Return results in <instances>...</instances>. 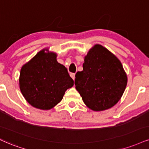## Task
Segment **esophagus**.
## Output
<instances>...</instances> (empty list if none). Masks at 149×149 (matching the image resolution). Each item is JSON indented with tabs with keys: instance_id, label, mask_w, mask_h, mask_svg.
<instances>
[{
	"instance_id": "esophagus-1",
	"label": "esophagus",
	"mask_w": 149,
	"mask_h": 149,
	"mask_svg": "<svg viewBox=\"0 0 149 149\" xmlns=\"http://www.w3.org/2000/svg\"><path fill=\"white\" fill-rule=\"evenodd\" d=\"M70 76H71V78H73V80H74V79H75V73H71V74H70Z\"/></svg>"
}]
</instances>
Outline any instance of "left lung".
Returning a JSON list of instances; mask_svg holds the SVG:
<instances>
[{
    "label": "left lung",
    "instance_id": "8db88e82",
    "mask_svg": "<svg viewBox=\"0 0 149 149\" xmlns=\"http://www.w3.org/2000/svg\"><path fill=\"white\" fill-rule=\"evenodd\" d=\"M82 67L76 73L75 85L85 105L94 111H103L117 103L128 81L119 59L96 44L85 57Z\"/></svg>",
    "mask_w": 149,
    "mask_h": 149
}]
</instances>
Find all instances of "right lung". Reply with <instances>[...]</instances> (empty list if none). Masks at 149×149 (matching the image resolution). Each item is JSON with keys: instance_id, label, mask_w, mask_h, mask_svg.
<instances>
[{"instance_id": "obj_1", "label": "right lung", "mask_w": 149, "mask_h": 149, "mask_svg": "<svg viewBox=\"0 0 149 149\" xmlns=\"http://www.w3.org/2000/svg\"><path fill=\"white\" fill-rule=\"evenodd\" d=\"M39 51L23 66L19 87L23 96L32 106L50 110L62 101L67 89L73 86L67 68L58 63L56 53Z\"/></svg>"}]
</instances>
